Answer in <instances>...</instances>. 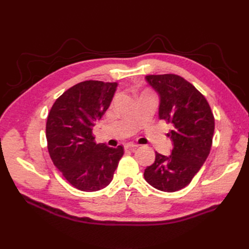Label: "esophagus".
<instances>
[{
  "instance_id": "1",
  "label": "esophagus",
  "mask_w": 249,
  "mask_h": 249,
  "mask_svg": "<svg viewBox=\"0 0 249 249\" xmlns=\"http://www.w3.org/2000/svg\"><path fill=\"white\" fill-rule=\"evenodd\" d=\"M136 147H138V145L134 144V143H126V144L124 145V148H126V149H134Z\"/></svg>"
}]
</instances>
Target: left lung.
Listing matches in <instances>:
<instances>
[{
	"label": "left lung",
	"instance_id": "obj_1",
	"mask_svg": "<svg viewBox=\"0 0 249 249\" xmlns=\"http://www.w3.org/2000/svg\"><path fill=\"white\" fill-rule=\"evenodd\" d=\"M145 80L160 96L159 118L173 125L168 133L173 148L168 157L156 153L144 178L158 190L175 192L189 185L207 160L215 119L206 97L184 78L166 73Z\"/></svg>",
	"mask_w": 249,
	"mask_h": 249
}]
</instances>
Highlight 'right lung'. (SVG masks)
<instances>
[{"mask_svg": "<svg viewBox=\"0 0 249 249\" xmlns=\"http://www.w3.org/2000/svg\"><path fill=\"white\" fill-rule=\"evenodd\" d=\"M117 83L84 81L60 95L48 115V149L55 166L74 188L101 190L113 178L124 147L94 142L92 127L109 108Z\"/></svg>", "mask_w": 249, "mask_h": 249, "instance_id": "add662e5", "label": "right lung"}]
</instances>
